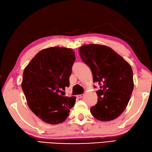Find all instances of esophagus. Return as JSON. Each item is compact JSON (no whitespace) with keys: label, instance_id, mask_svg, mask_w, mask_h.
I'll use <instances>...</instances> for the list:
<instances>
[{"label":"esophagus","instance_id":"obj_1","mask_svg":"<svg viewBox=\"0 0 152 152\" xmlns=\"http://www.w3.org/2000/svg\"><path fill=\"white\" fill-rule=\"evenodd\" d=\"M84 97V94H79V95H77V98H82Z\"/></svg>","mask_w":152,"mask_h":152}]
</instances>
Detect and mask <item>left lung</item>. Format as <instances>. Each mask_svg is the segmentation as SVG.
Returning a JSON list of instances; mask_svg holds the SVG:
<instances>
[{
  "label": "left lung",
  "mask_w": 152,
  "mask_h": 152,
  "mask_svg": "<svg viewBox=\"0 0 152 152\" xmlns=\"http://www.w3.org/2000/svg\"><path fill=\"white\" fill-rule=\"evenodd\" d=\"M82 61L90 67L94 82L100 86L98 103L90 108L94 118L109 121L125 110L133 90V71L130 64L110 47L86 44L79 49Z\"/></svg>",
  "instance_id": "left-lung-1"
}]
</instances>
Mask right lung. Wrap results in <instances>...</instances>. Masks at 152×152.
<instances>
[{"instance_id": "right-lung-1", "label": "right lung", "mask_w": 152, "mask_h": 152, "mask_svg": "<svg viewBox=\"0 0 152 152\" xmlns=\"http://www.w3.org/2000/svg\"><path fill=\"white\" fill-rule=\"evenodd\" d=\"M75 61L71 48L41 50L24 69L21 88L30 110L46 123L56 125L69 116L75 97L64 96Z\"/></svg>"}]
</instances>
